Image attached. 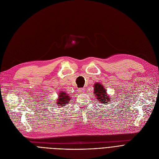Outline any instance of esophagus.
I'll use <instances>...</instances> for the list:
<instances>
[{
    "label": "esophagus",
    "instance_id": "34e87169",
    "mask_svg": "<svg viewBox=\"0 0 159 159\" xmlns=\"http://www.w3.org/2000/svg\"><path fill=\"white\" fill-rule=\"evenodd\" d=\"M79 92H80V93L85 92V89L84 88H79Z\"/></svg>",
    "mask_w": 159,
    "mask_h": 159
}]
</instances>
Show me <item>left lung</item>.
Listing matches in <instances>:
<instances>
[{
  "label": "left lung",
  "mask_w": 159,
  "mask_h": 159,
  "mask_svg": "<svg viewBox=\"0 0 159 159\" xmlns=\"http://www.w3.org/2000/svg\"><path fill=\"white\" fill-rule=\"evenodd\" d=\"M94 93L95 95L97 96V98L99 102H102L104 104H106V101H110L111 98L108 97L106 95L107 91L105 90L104 88L102 86V85L98 84H95L94 86Z\"/></svg>",
  "instance_id": "left-lung-1"
}]
</instances>
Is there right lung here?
Wrapping results in <instances>:
<instances>
[{
    "label": "right lung",
    "mask_w": 159,
    "mask_h": 159,
    "mask_svg": "<svg viewBox=\"0 0 159 159\" xmlns=\"http://www.w3.org/2000/svg\"><path fill=\"white\" fill-rule=\"evenodd\" d=\"M60 94L61 95H58V97H58V99L57 104L62 106H65L66 104H68L71 98L67 93L62 92V93H60Z\"/></svg>",
    "instance_id": "right-lung-1"
}]
</instances>
